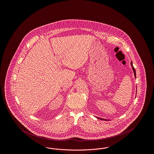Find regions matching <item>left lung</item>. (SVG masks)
Masks as SVG:
<instances>
[{
	"label": "left lung",
	"mask_w": 154,
	"mask_h": 154,
	"mask_svg": "<svg viewBox=\"0 0 154 154\" xmlns=\"http://www.w3.org/2000/svg\"><path fill=\"white\" fill-rule=\"evenodd\" d=\"M131 66H132V69H133V72H134V77L136 78V70H135V69L134 68V67L133 66V63H132V62H131ZM98 119H100V120H103V121H107V119H103V118H101L98 117L97 118Z\"/></svg>",
	"instance_id": "8db88e82"
}]
</instances>
